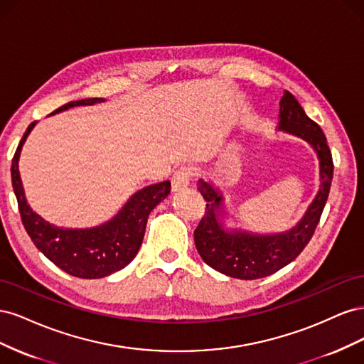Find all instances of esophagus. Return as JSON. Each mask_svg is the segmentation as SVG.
Wrapping results in <instances>:
<instances>
[{
    "mask_svg": "<svg viewBox=\"0 0 364 364\" xmlns=\"http://www.w3.org/2000/svg\"><path fill=\"white\" fill-rule=\"evenodd\" d=\"M193 176H194V171L191 167H181L173 174V178H171L173 190H182V188H185V186H188Z\"/></svg>",
    "mask_w": 364,
    "mask_h": 364,
    "instance_id": "1",
    "label": "esophagus"
}]
</instances>
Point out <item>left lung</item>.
Here are the masks:
<instances>
[{"instance_id": "left-lung-1", "label": "left lung", "mask_w": 364, "mask_h": 364, "mask_svg": "<svg viewBox=\"0 0 364 364\" xmlns=\"http://www.w3.org/2000/svg\"><path fill=\"white\" fill-rule=\"evenodd\" d=\"M278 129L306 141L317 153L321 165V188L294 228L278 234H252L226 230L218 222L223 196L214 186L199 181V191L206 200L205 215L194 230L197 252L209 267L238 279H259L281 270L305 249L317 228L331 188L334 164L326 138L317 123L308 118L293 94L285 91L279 102Z\"/></svg>"}]
</instances>
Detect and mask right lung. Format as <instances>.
I'll return each instance as SVG.
<instances>
[{
    "instance_id": "obj_1",
    "label": "right lung",
    "mask_w": 364,
    "mask_h": 364,
    "mask_svg": "<svg viewBox=\"0 0 364 364\" xmlns=\"http://www.w3.org/2000/svg\"><path fill=\"white\" fill-rule=\"evenodd\" d=\"M103 98H83L60 106L53 114L74 106H91ZM50 114V115H53ZM38 121L27 127L12 159V185L21 220L35 246L59 269L75 278L97 279L124 269L136 257L144 238L149 214L170 194L171 183L149 185L130 197L123 209L109 222L90 229H67L50 225L27 203L18 161L24 142Z\"/></svg>"
}]
</instances>
